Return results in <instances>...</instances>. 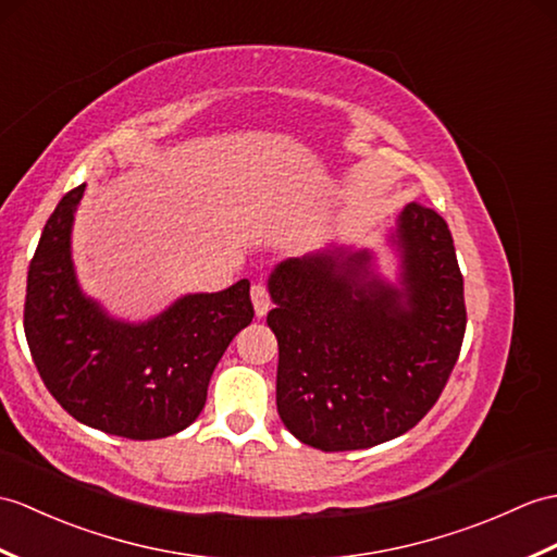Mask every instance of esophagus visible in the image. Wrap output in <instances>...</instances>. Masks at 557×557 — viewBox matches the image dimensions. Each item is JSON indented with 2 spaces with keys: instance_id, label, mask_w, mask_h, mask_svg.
<instances>
[{
  "instance_id": "1",
  "label": "esophagus",
  "mask_w": 557,
  "mask_h": 557,
  "mask_svg": "<svg viewBox=\"0 0 557 557\" xmlns=\"http://www.w3.org/2000/svg\"><path fill=\"white\" fill-rule=\"evenodd\" d=\"M251 301H253L256 318H263L268 310H270V294L265 289V284H253V287H251Z\"/></svg>"
}]
</instances>
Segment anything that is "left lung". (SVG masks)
<instances>
[{
    "label": "left lung",
    "instance_id": "obj_1",
    "mask_svg": "<svg viewBox=\"0 0 557 557\" xmlns=\"http://www.w3.org/2000/svg\"><path fill=\"white\" fill-rule=\"evenodd\" d=\"M386 244L398 277L372 249L332 244L275 265L277 412L299 442L358 450L412 430L446 386L465 337L454 237L434 209L408 203Z\"/></svg>",
    "mask_w": 557,
    "mask_h": 557
}]
</instances>
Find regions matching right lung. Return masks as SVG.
I'll use <instances>...</instances> for the list:
<instances>
[{"label":"right lung","mask_w":557,"mask_h":557,"mask_svg":"<svg viewBox=\"0 0 557 557\" xmlns=\"http://www.w3.org/2000/svg\"><path fill=\"white\" fill-rule=\"evenodd\" d=\"M85 185L59 201L28 270L23 327L35 368L63 410L107 434L163 438L199 418L211 374L249 325V280L185 294L145 322L113 318L81 289L71 235Z\"/></svg>","instance_id":"right-lung-1"}]
</instances>
